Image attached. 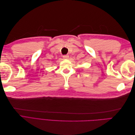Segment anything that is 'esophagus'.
Listing matches in <instances>:
<instances>
[{"label": "esophagus", "mask_w": 135, "mask_h": 135, "mask_svg": "<svg viewBox=\"0 0 135 135\" xmlns=\"http://www.w3.org/2000/svg\"><path fill=\"white\" fill-rule=\"evenodd\" d=\"M63 58L64 59H68L69 58V55H64Z\"/></svg>", "instance_id": "1"}]
</instances>
